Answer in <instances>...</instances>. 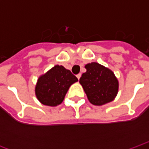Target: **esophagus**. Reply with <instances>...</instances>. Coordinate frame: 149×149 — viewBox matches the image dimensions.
<instances>
[{
	"label": "esophagus",
	"mask_w": 149,
	"mask_h": 149,
	"mask_svg": "<svg viewBox=\"0 0 149 149\" xmlns=\"http://www.w3.org/2000/svg\"><path fill=\"white\" fill-rule=\"evenodd\" d=\"M81 73H79V74L77 75V77L78 78V80H80V78H81Z\"/></svg>",
	"instance_id": "1"
}]
</instances>
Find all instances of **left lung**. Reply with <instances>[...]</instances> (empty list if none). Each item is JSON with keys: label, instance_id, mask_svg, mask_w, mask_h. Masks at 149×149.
I'll use <instances>...</instances> for the list:
<instances>
[{"label": "left lung", "instance_id": "8db88e82", "mask_svg": "<svg viewBox=\"0 0 149 149\" xmlns=\"http://www.w3.org/2000/svg\"><path fill=\"white\" fill-rule=\"evenodd\" d=\"M87 71L80 78L88 99L94 105L112 101L118 92V81L110 69L96 62L85 65Z\"/></svg>", "mask_w": 149, "mask_h": 149}]
</instances>
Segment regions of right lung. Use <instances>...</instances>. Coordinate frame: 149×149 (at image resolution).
I'll return each instance as SVG.
<instances>
[{"mask_svg":"<svg viewBox=\"0 0 149 149\" xmlns=\"http://www.w3.org/2000/svg\"><path fill=\"white\" fill-rule=\"evenodd\" d=\"M78 79L63 66L56 65L37 81L35 92L41 104L48 106H56L65 98L70 85Z\"/></svg>","mask_w":149,"mask_h":149,"instance_id":"obj_1","label":"right lung"}]
</instances>
